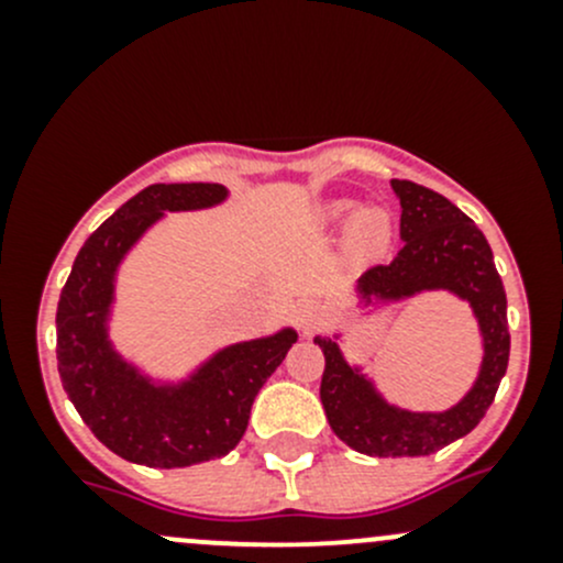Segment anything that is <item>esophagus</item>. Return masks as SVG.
Instances as JSON below:
<instances>
[{
    "instance_id": "34e87169",
    "label": "esophagus",
    "mask_w": 563,
    "mask_h": 563,
    "mask_svg": "<svg viewBox=\"0 0 563 563\" xmlns=\"http://www.w3.org/2000/svg\"><path fill=\"white\" fill-rule=\"evenodd\" d=\"M297 318H299V327H302V332L313 334V332H318V329L327 327L329 313H327V308H323V305L302 302V305H299V310H297Z\"/></svg>"
}]
</instances>
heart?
Segmentation results:
<instances>
[{
  "mask_svg": "<svg viewBox=\"0 0 563 563\" xmlns=\"http://www.w3.org/2000/svg\"><path fill=\"white\" fill-rule=\"evenodd\" d=\"M354 209H356L354 201H332L321 209L318 220H321L323 229L334 231L340 229V225L349 223ZM389 240H391V225L382 209H365V212L356 214L354 223H351L349 229L351 253L362 261L378 258V255L387 253Z\"/></svg>",
  "mask_w": 563,
  "mask_h": 563,
  "instance_id": "heart-1",
  "label": "heart"
}]
</instances>
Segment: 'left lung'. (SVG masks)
Here are the masks:
<instances>
[{
	"instance_id": "left-lung-1",
	"label": "left lung",
	"mask_w": 563,
	"mask_h": 563,
	"mask_svg": "<svg viewBox=\"0 0 563 563\" xmlns=\"http://www.w3.org/2000/svg\"><path fill=\"white\" fill-rule=\"evenodd\" d=\"M400 198V240L389 264L360 277L365 299H402L417 291L446 288L474 308L485 356L474 389L444 413H411L391 408L365 376L345 365L338 343L316 338L323 367L321 402L334 435L351 450L373 457H419L444 450L482 422L509 362L507 294L493 264V250L474 220L450 198L408 179H391Z\"/></svg>"
}]
</instances>
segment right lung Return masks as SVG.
<instances>
[{
    "label": "right lung",
    "mask_w": 563,
    "mask_h": 563,
    "mask_svg": "<svg viewBox=\"0 0 563 563\" xmlns=\"http://www.w3.org/2000/svg\"><path fill=\"white\" fill-rule=\"evenodd\" d=\"M223 185H150L117 209L78 250L56 308V367L87 428L113 455L152 468H185L223 457L247 430L266 378L297 343L294 329L214 354L181 387H155L117 356L106 334L113 272L163 212L203 209Z\"/></svg>",
    "instance_id": "obj_1"
}]
</instances>
